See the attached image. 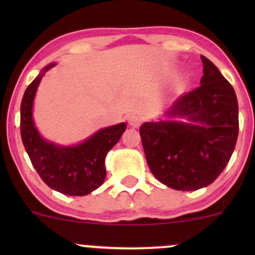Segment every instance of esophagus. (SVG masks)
Wrapping results in <instances>:
<instances>
[{
    "instance_id": "1",
    "label": "esophagus",
    "mask_w": 255,
    "mask_h": 255,
    "mask_svg": "<svg viewBox=\"0 0 255 255\" xmlns=\"http://www.w3.org/2000/svg\"><path fill=\"white\" fill-rule=\"evenodd\" d=\"M128 125L133 128H138L140 125H142V118L139 117L138 115H129L127 117Z\"/></svg>"
}]
</instances>
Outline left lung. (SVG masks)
<instances>
[{"mask_svg":"<svg viewBox=\"0 0 255 255\" xmlns=\"http://www.w3.org/2000/svg\"><path fill=\"white\" fill-rule=\"evenodd\" d=\"M200 86L169 107L180 121L145 122L139 133L149 169L174 190L195 191L212 184L230 161L238 137V101L232 85L201 55Z\"/></svg>","mask_w":255,"mask_h":255,"instance_id":"obj_1","label":"left lung"}]
</instances>
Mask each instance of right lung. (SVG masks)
<instances>
[{
  "label": "right lung",
  "mask_w": 255,
  "mask_h": 255,
  "mask_svg": "<svg viewBox=\"0 0 255 255\" xmlns=\"http://www.w3.org/2000/svg\"><path fill=\"white\" fill-rule=\"evenodd\" d=\"M55 66H45L23 95L20 135L33 166L50 189L70 196H84L101 186L106 177L105 158L121 139L127 125L104 128L74 146H60L40 137L33 121V100L43 75Z\"/></svg>",
  "instance_id": "add662e5"
}]
</instances>
